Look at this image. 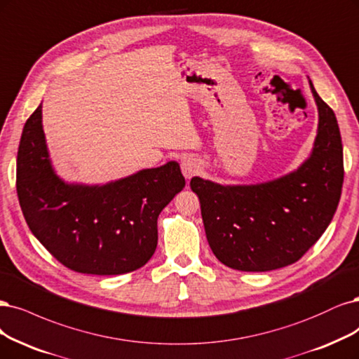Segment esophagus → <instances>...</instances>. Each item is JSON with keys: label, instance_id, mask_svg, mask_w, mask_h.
<instances>
[{"label": "esophagus", "instance_id": "34e87169", "mask_svg": "<svg viewBox=\"0 0 359 359\" xmlns=\"http://www.w3.org/2000/svg\"><path fill=\"white\" fill-rule=\"evenodd\" d=\"M199 170H201V162H199V160L194 158V157H185V158H182L181 172H182V175L185 178L190 180L196 174H199Z\"/></svg>", "mask_w": 359, "mask_h": 359}]
</instances>
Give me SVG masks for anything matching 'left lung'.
<instances>
[{
    "mask_svg": "<svg viewBox=\"0 0 359 359\" xmlns=\"http://www.w3.org/2000/svg\"><path fill=\"white\" fill-rule=\"evenodd\" d=\"M318 107L312 153L287 175L258 184L222 185L193 177L206 239L222 264L269 271L300 259L327 230L343 185L337 118L309 80Z\"/></svg>",
    "mask_w": 359,
    "mask_h": 359,
    "instance_id": "obj_1",
    "label": "left lung"
}]
</instances>
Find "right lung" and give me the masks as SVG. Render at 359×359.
<instances>
[{
    "mask_svg": "<svg viewBox=\"0 0 359 359\" xmlns=\"http://www.w3.org/2000/svg\"><path fill=\"white\" fill-rule=\"evenodd\" d=\"M41 108L25 123L18 151V197L32 234L79 273L109 276L142 267L156 251L158 214L185 185L180 165L102 185L67 182L52 165Z\"/></svg>",
    "mask_w": 359,
    "mask_h": 359,
    "instance_id": "add662e5",
    "label": "right lung"
}]
</instances>
